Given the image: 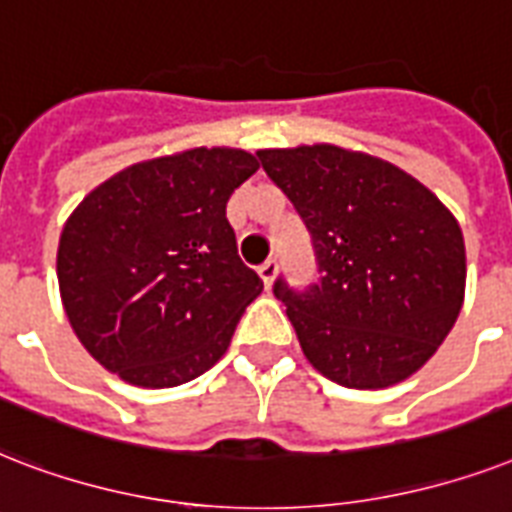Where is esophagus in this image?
I'll use <instances>...</instances> for the list:
<instances>
[{"label": "esophagus", "instance_id": "34e87169", "mask_svg": "<svg viewBox=\"0 0 512 512\" xmlns=\"http://www.w3.org/2000/svg\"><path fill=\"white\" fill-rule=\"evenodd\" d=\"M259 275L261 280H264V288H272V283H275L277 277V264L272 259H267L264 264L259 267Z\"/></svg>", "mask_w": 512, "mask_h": 512}]
</instances>
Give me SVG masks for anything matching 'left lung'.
I'll use <instances>...</instances> for the list:
<instances>
[{"label": "left lung", "instance_id": "1", "mask_svg": "<svg viewBox=\"0 0 512 512\" xmlns=\"http://www.w3.org/2000/svg\"><path fill=\"white\" fill-rule=\"evenodd\" d=\"M312 235L320 280L275 296L312 368L352 390L406 382L465 304V237L454 213L398 165L336 144L259 149Z\"/></svg>", "mask_w": 512, "mask_h": 512}]
</instances>
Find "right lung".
Segmentation results:
<instances>
[{
    "instance_id": "obj_1",
    "label": "right lung",
    "mask_w": 512,
    "mask_h": 512,
    "mask_svg": "<svg viewBox=\"0 0 512 512\" xmlns=\"http://www.w3.org/2000/svg\"><path fill=\"white\" fill-rule=\"evenodd\" d=\"M259 170L235 146L133 162L82 197L55 272L74 334L122 382L162 390L227 352L261 277L237 256L227 200Z\"/></svg>"
}]
</instances>
